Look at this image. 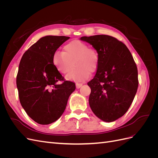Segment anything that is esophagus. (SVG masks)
I'll list each match as a JSON object with an SVG mask.
<instances>
[{"label": "esophagus", "mask_w": 158, "mask_h": 158, "mask_svg": "<svg viewBox=\"0 0 158 158\" xmlns=\"http://www.w3.org/2000/svg\"><path fill=\"white\" fill-rule=\"evenodd\" d=\"M83 85V84H82V83H76V88H80L81 86H82V85Z\"/></svg>", "instance_id": "esophagus-1"}]
</instances>
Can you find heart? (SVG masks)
I'll use <instances>...</instances> for the list:
<instances>
[{
    "instance_id": "obj_1",
    "label": "heart",
    "mask_w": 158,
    "mask_h": 158,
    "mask_svg": "<svg viewBox=\"0 0 158 158\" xmlns=\"http://www.w3.org/2000/svg\"><path fill=\"white\" fill-rule=\"evenodd\" d=\"M52 64L60 73L65 74L70 70L74 63V70L67 75L68 80L76 82L88 79L89 73L96 70L99 56L97 51L78 40L72 41L63 47V52L56 51L52 56Z\"/></svg>"
}]
</instances>
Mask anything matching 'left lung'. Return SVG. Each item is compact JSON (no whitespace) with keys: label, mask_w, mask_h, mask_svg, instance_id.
<instances>
[{"label":"left lung","mask_w":158,"mask_h":158,"mask_svg":"<svg viewBox=\"0 0 158 158\" xmlns=\"http://www.w3.org/2000/svg\"><path fill=\"white\" fill-rule=\"evenodd\" d=\"M81 40L97 51V73L88 85L91 88L89 104L101 120L113 122L130 107L138 86V70L127 47L107 35L84 36Z\"/></svg>","instance_id":"8db88e82"}]
</instances>
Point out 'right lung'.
I'll return each instance as SVG.
<instances>
[{
	"label": "right lung",
	"instance_id": "obj_1",
	"mask_svg": "<svg viewBox=\"0 0 158 158\" xmlns=\"http://www.w3.org/2000/svg\"><path fill=\"white\" fill-rule=\"evenodd\" d=\"M69 37H41L23 55L16 76L18 95L22 107L40 125H49L64 113L75 84L65 81L52 64V56ZM61 81L63 83L57 85Z\"/></svg>",
	"mask_w": 158,
	"mask_h": 158
}]
</instances>
